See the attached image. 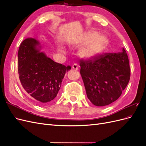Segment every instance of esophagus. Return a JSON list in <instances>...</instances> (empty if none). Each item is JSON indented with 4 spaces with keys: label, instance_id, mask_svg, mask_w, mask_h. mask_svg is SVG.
Instances as JSON below:
<instances>
[{
    "label": "esophagus",
    "instance_id": "1",
    "mask_svg": "<svg viewBox=\"0 0 146 146\" xmlns=\"http://www.w3.org/2000/svg\"><path fill=\"white\" fill-rule=\"evenodd\" d=\"M78 65L77 64H76V63H74V64H72V69H75V70H78Z\"/></svg>",
    "mask_w": 146,
    "mask_h": 146
}]
</instances>
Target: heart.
Wrapping results in <instances>:
<instances>
[{"label":"heart","mask_w":146,"mask_h":146,"mask_svg":"<svg viewBox=\"0 0 146 146\" xmlns=\"http://www.w3.org/2000/svg\"><path fill=\"white\" fill-rule=\"evenodd\" d=\"M107 38L103 35L98 34L96 31H91L80 36H71L68 40V44L71 47L82 46L78 50V55L82 58L92 60L101 54L107 44ZM57 50L62 54H66V48L58 45Z\"/></svg>","instance_id":"heart-1"}]
</instances>
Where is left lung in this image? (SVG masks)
Segmentation results:
<instances>
[{"instance_id":"8db88e82","label":"left lung","mask_w":146,"mask_h":146,"mask_svg":"<svg viewBox=\"0 0 146 146\" xmlns=\"http://www.w3.org/2000/svg\"><path fill=\"white\" fill-rule=\"evenodd\" d=\"M80 66L88 98L98 107L116 101L130 80L129 60L123 48L121 52L105 54L92 60H82Z\"/></svg>"}]
</instances>
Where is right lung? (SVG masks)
<instances>
[{"instance_id":"right-lung-1","label":"right lung","mask_w":146,"mask_h":146,"mask_svg":"<svg viewBox=\"0 0 146 146\" xmlns=\"http://www.w3.org/2000/svg\"><path fill=\"white\" fill-rule=\"evenodd\" d=\"M37 39L27 38L21 42L18 73L25 91L42 105L55 99L66 72L71 69L56 63L44 52Z\"/></svg>"}]
</instances>
